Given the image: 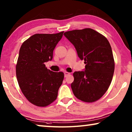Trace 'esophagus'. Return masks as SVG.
Listing matches in <instances>:
<instances>
[{
	"mask_svg": "<svg viewBox=\"0 0 132 132\" xmlns=\"http://www.w3.org/2000/svg\"><path fill=\"white\" fill-rule=\"evenodd\" d=\"M70 75V73L69 72H67V71H65V72H64V77H66L68 76V75Z\"/></svg>",
	"mask_w": 132,
	"mask_h": 132,
	"instance_id": "obj_1",
	"label": "esophagus"
}]
</instances>
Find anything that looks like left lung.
Here are the masks:
<instances>
[{"label": "left lung", "instance_id": "8db88e82", "mask_svg": "<svg viewBox=\"0 0 132 132\" xmlns=\"http://www.w3.org/2000/svg\"><path fill=\"white\" fill-rule=\"evenodd\" d=\"M63 35L86 64L84 70L73 73L74 81L71 84L73 94L84 102L97 101L108 89L114 73L110 44L105 37L91 28L67 31Z\"/></svg>", "mask_w": 132, "mask_h": 132}]
</instances>
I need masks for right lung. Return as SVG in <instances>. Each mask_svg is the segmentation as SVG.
Segmentation results:
<instances>
[{
    "label": "right lung",
    "mask_w": 132,
    "mask_h": 132,
    "mask_svg": "<svg viewBox=\"0 0 132 132\" xmlns=\"http://www.w3.org/2000/svg\"><path fill=\"white\" fill-rule=\"evenodd\" d=\"M57 34H36L24 41L20 49L16 76L22 93L38 106H46L56 99L63 82V72H54L45 63L52 61L53 50L63 36Z\"/></svg>",
    "instance_id": "1"
}]
</instances>
